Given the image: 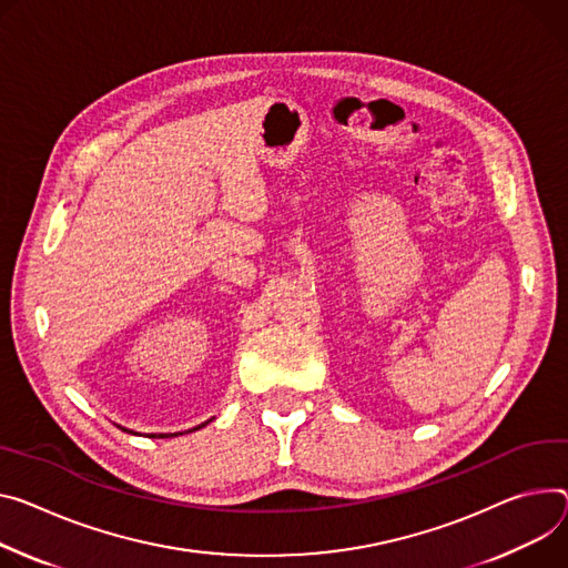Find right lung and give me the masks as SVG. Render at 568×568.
<instances>
[{
	"instance_id": "1",
	"label": "right lung",
	"mask_w": 568,
	"mask_h": 568,
	"mask_svg": "<svg viewBox=\"0 0 568 568\" xmlns=\"http://www.w3.org/2000/svg\"><path fill=\"white\" fill-rule=\"evenodd\" d=\"M199 428H201V426H199Z\"/></svg>"
}]
</instances>
